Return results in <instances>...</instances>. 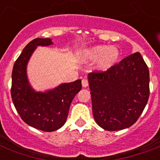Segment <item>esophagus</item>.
<instances>
[{"mask_svg": "<svg viewBox=\"0 0 160 160\" xmlns=\"http://www.w3.org/2000/svg\"><path fill=\"white\" fill-rule=\"evenodd\" d=\"M82 86L84 88H85V87H87L88 86V85H89V81H88V79L86 77H85V78H83L82 79Z\"/></svg>", "mask_w": 160, "mask_h": 160, "instance_id": "obj_1", "label": "esophagus"}]
</instances>
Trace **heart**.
<instances>
[{"label":"heart","instance_id":"heart-1","mask_svg":"<svg viewBox=\"0 0 160 160\" xmlns=\"http://www.w3.org/2000/svg\"><path fill=\"white\" fill-rule=\"evenodd\" d=\"M119 51L115 47H107L105 46H94L84 51L83 57L89 61L97 60V68L105 70L110 68L119 58Z\"/></svg>","mask_w":160,"mask_h":160}]
</instances>
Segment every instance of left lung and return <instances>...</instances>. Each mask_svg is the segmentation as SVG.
<instances>
[{"instance_id": "left-lung-1", "label": "left lung", "mask_w": 160, "mask_h": 160, "mask_svg": "<svg viewBox=\"0 0 160 160\" xmlns=\"http://www.w3.org/2000/svg\"><path fill=\"white\" fill-rule=\"evenodd\" d=\"M95 122L109 131L137 121L149 96V72L139 52L124 58L105 71L88 75Z\"/></svg>"}]
</instances>
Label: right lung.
Segmentation results:
<instances>
[{"mask_svg":"<svg viewBox=\"0 0 160 160\" xmlns=\"http://www.w3.org/2000/svg\"><path fill=\"white\" fill-rule=\"evenodd\" d=\"M50 38H36L24 48L12 70L11 94L16 111L25 123L46 132L65 124L73 99L81 90V80L59 85L45 93L35 92L26 76V65L36 46H50Z\"/></svg>","mask_w":160,"mask_h":160,"instance_id":"right-lung-1","label":"right lung"}]
</instances>
